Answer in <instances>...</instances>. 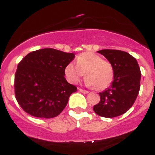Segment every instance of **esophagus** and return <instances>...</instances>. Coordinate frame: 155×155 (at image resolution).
Masks as SVG:
<instances>
[{
  "instance_id": "obj_1",
  "label": "esophagus",
  "mask_w": 155,
  "mask_h": 155,
  "mask_svg": "<svg viewBox=\"0 0 155 155\" xmlns=\"http://www.w3.org/2000/svg\"><path fill=\"white\" fill-rule=\"evenodd\" d=\"M78 90H79V91L81 92L82 93H89V91H87V90H83V89L79 88Z\"/></svg>"
}]
</instances>
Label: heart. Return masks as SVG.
<instances>
[{"mask_svg": "<svg viewBox=\"0 0 155 155\" xmlns=\"http://www.w3.org/2000/svg\"><path fill=\"white\" fill-rule=\"evenodd\" d=\"M74 62L65 66V74L68 81L76 84L85 74L87 85L97 90L108 88L114 80V68L111 62L92 52L81 53Z\"/></svg>", "mask_w": 155, "mask_h": 155, "instance_id": "1", "label": "heart"}]
</instances>
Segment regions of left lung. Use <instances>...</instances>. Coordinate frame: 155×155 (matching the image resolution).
I'll list each match as a JSON object with an SVG mask.
<instances>
[{
	"instance_id": "8db88e82",
	"label": "left lung",
	"mask_w": 155,
	"mask_h": 155,
	"mask_svg": "<svg viewBox=\"0 0 155 155\" xmlns=\"http://www.w3.org/2000/svg\"><path fill=\"white\" fill-rule=\"evenodd\" d=\"M98 53L112 65L114 81L109 88L99 93L100 101L93 106V111L101 117H117L127 112L136 101L140 89V68L136 59L127 52L105 49Z\"/></svg>"
}]
</instances>
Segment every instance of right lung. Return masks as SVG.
Listing matches in <instances>:
<instances>
[{"instance_id": "right-lung-1", "label": "right lung", "mask_w": 155, "mask_h": 155, "mask_svg": "<svg viewBox=\"0 0 155 155\" xmlns=\"http://www.w3.org/2000/svg\"><path fill=\"white\" fill-rule=\"evenodd\" d=\"M74 56L45 48L31 52L22 59L15 74V96L26 113L52 118L63 111L69 96L77 91L64 77L65 66Z\"/></svg>"}]
</instances>
